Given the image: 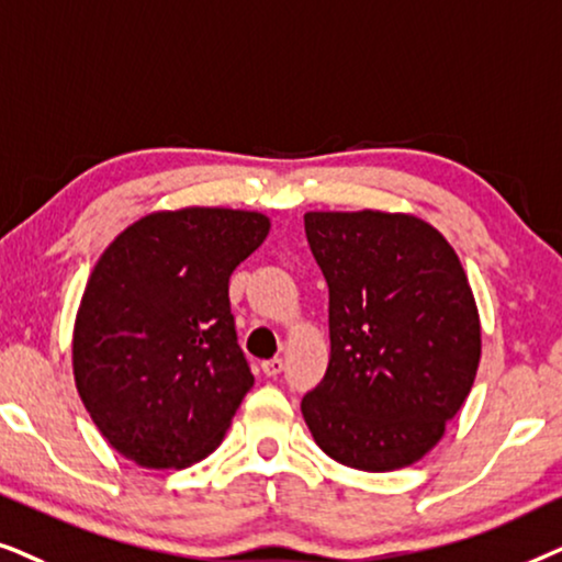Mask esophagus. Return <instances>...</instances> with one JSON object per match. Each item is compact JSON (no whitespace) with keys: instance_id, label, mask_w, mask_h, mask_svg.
Wrapping results in <instances>:
<instances>
[{"instance_id":"esophagus-1","label":"esophagus","mask_w":562,"mask_h":562,"mask_svg":"<svg viewBox=\"0 0 562 562\" xmlns=\"http://www.w3.org/2000/svg\"><path fill=\"white\" fill-rule=\"evenodd\" d=\"M282 368H285L282 357H272V359H267V362H261V370H265L267 378H277L282 372Z\"/></svg>"}]
</instances>
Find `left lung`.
<instances>
[{"instance_id": "left-lung-1", "label": "left lung", "mask_w": 562, "mask_h": 562, "mask_svg": "<svg viewBox=\"0 0 562 562\" xmlns=\"http://www.w3.org/2000/svg\"><path fill=\"white\" fill-rule=\"evenodd\" d=\"M331 357L301 403L328 458L387 473L445 437L481 362V318L447 238L408 213H305Z\"/></svg>"}]
</instances>
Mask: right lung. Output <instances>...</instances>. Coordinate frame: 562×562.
Segmentation results:
<instances>
[{
	"instance_id": "right-lung-1",
	"label": "right lung",
	"mask_w": 562,
	"mask_h": 562,
	"mask_svg": "<svg viewBox=\"0 0 562 562\" xmlns=\"http://www.w3.org/2000/svg\"><path fill=\"white\" fill-rule=\"evenodd\" d=\"M267 234L254 211H159L97 259L74 324V380L123 458L187 468L223 442L254 385L228 280Z\"/></svg>"
}]
</instances>
